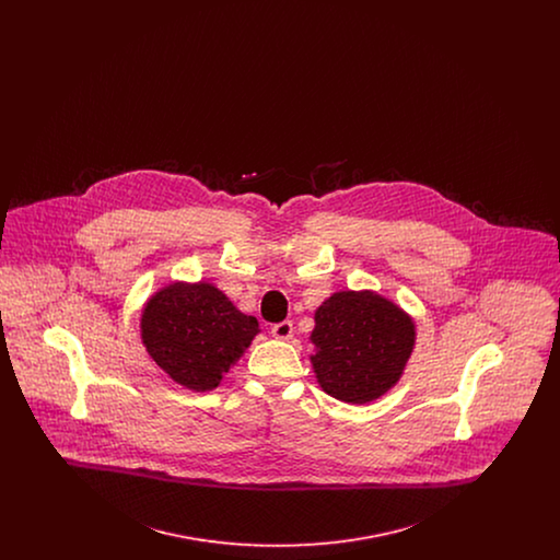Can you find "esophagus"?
Masks as SVG:
<instances>
[{"instance_id": "obj_1", "label": "esophagus", "mask_w": 560, "mask_h": 560, "mask_svg": "<svg viewBox=\"0 0 560 560\" xmlns=\"http://www.w3.org/2000/svg\"><path fill=\"white\" fill-rule=\"evenodd\" d=\"M270 334H272V338H277V340H290V338L293 336L292 320H283V323H277V325H272Z\"/></svg>"}]
</instances>
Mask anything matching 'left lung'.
Masks as SVG:
<instances>
[{"label":"left lung","mask_w":560,"mask_h":560,"mask_svg":"<svg viewBox=\"0 0 560 560\" xmlns=\"http://www.w3.org/2000/svg\"><path fill=\"white\" fill-rule=\"evenodd\" d=\"M416 336V320L390 298L342 290L315 311L311 365L329 397L365 405L397 386Z\"/></svg>","instance_id":"left-lung-1"}]
</instances>
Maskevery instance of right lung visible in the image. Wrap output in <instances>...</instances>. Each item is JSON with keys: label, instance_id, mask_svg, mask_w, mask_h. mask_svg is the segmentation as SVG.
Instances as JSON below:
<instances>
[{"label": "right lung", "instance_id": "1", "mask_svg": "<svg viewBox=\"0 0 560 560\" xmlns=\"http://www.w3.org/2000/svg\"><path fill=\"white\" fill-rule=\"evenodd\" d=\"M260 334L258 319L208 281H172L151 293L140 315V340L176 384L195 393L220 386Z\"/></svg>", "mask_w": 560, "mask_h": 560}]
</instances>
